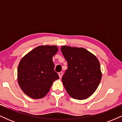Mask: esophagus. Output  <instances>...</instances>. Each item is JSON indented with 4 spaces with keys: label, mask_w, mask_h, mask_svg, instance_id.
I'll return each mask as SVG.
<instances>
[{
    "label": "esophagus",
    "mask_w": 122,
    "mask_h": 122,
    "mask_svg": "<svg viewBox=\"0 0 122 122\" xmlns=\"http://www.w3.org/2000/svg\"><path fill=\"white\" fill-rule=\"evenodd\" d=\"M62 75H63V73L62 72H59L58 73V75H59V77H60V78H61L62 77Z\"/></svg>",
    "instance_id": "obj_1"
}]
</instances>
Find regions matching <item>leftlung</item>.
I'll list each match as a JSON object with an SVG mask.
<instances>
[{
	"mask_svg": "<svg viewBox=\"0 0 122 122\" xmlns=\"http://www.w3.org/2000/svg\"><path fill=\"white\" fill-rule=\"evenodd\" d=\"M61 50L68 63L62 81L72 98L84 100L96 90L102 79L99 60L83 47L62 46Z\"/></svg>",
	"mask_w": 122,
	"mask_h": 122,
	"instance_id": "obj_1",
	"label": "left lung"
}]
</instances>
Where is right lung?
<instances>
[{
    "label": "right lung",
    "instance_id": "right-lung-1",
    "mask_svg": "<svg viewBox=\"0 0 122 122\" xmlns=\"http://www.w3.org/2000/svg\"><path fill=\"white\" fill-rule=\"evenodd\" d=\"M58 50L57 46H39L21 59L18 68V82L28 96L43 97L53 82L59 79L53 62V57Z\"/></svg>",
    "mask_w": 122,
    "mask_h": 122
}]
</instances>
